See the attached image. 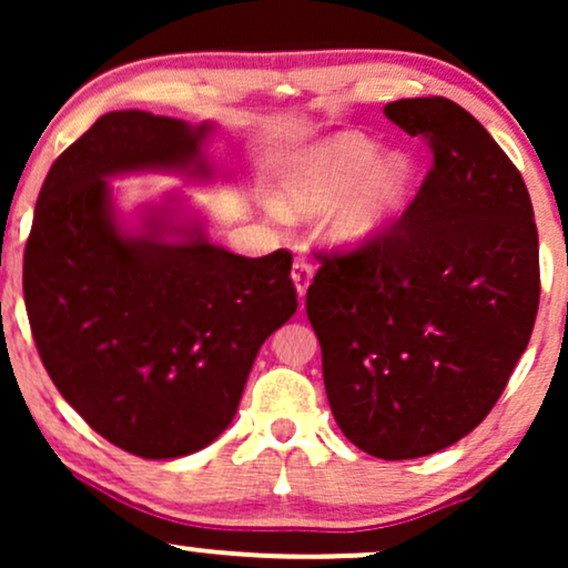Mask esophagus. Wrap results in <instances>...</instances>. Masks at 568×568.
Instances as JSON below:
<instances>
[{
    "instance_id": "1",
    "label": "esophagus",
    "mask_w": 568,
    "mask_h": 568,
    "mask_svg": "<svg viewBox=\"0 0 568 568\" xmlns=\"http://www.w3.org/2000/svg\"><path fill=\"white\" fill-rule=\"evenodd\" d=\"M292 282H294V286H297L300 297H305L307 286H310V282H313V263H310L305 255H297V258H294Z\"/></svg>"
}]
</instances>
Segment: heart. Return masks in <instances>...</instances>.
Masks as SVG:
<instances>
[{
  "label": "heart",
  "mask_w": 568,
  "mask_h": 568,
  "mask_svg": "<svg viewBox=\"0 0 568 568\" xmlns=\"http://www.w3.org/2000/svg\"><path fill=\"white\" fill-rule=\"evenodd\" d=\"M410 168L398 154L377 160L364 136L341 134L286 162L276 204L286 214L313 216L331 206L328 237L341 247L375 243L406 204Z\"/></svg>",
  "instance_id": "b5f03b06"
}]
</instances>
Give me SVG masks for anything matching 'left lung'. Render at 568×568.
I'll use <instances>...</instances> for the list:
<instances>
[{"mask_svg":"<svg viewBox=\"0 0 568 568\" xmlns=\"http://www.w3.org/2000/svg\"><path fill=\"white\" fill-rule=\"evenodd\" d=\"M385 115L424 136L432 170L375 243L321 255L307 317L333 418L383 460L439 453L488 416L530 341L538 227L519 170L447 98Z\"/></svg>","mask_w":568,"mask_h":568,"instance_id":"obj_1","label":"left lung"}]
</instances>
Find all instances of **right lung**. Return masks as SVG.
I'll use <instances>...</instances> for the list:
<instances>
[{
  "mask_svg": "<svg viewBox=\"0 0 568 568\" xmlns=\"http://www.w3.org/2000/svg\"><path fill=\"white\" fill-rule=\"evenodd\" d=\"M212 123L105 113L67 146L38 193L22 292L38 354L64 400L146 460L212 445L243 398L255 354L297 310L290 251L245 258L201 222L146 209L126 232L108 178L185 170L209 178ZM181 236V241H168Z\"/></svg>",
  "mask_w": 568,
  "mask_h": 568,
  "instance_id": "right-lung-1",
  "label": "right lung"
}]
</instances>
